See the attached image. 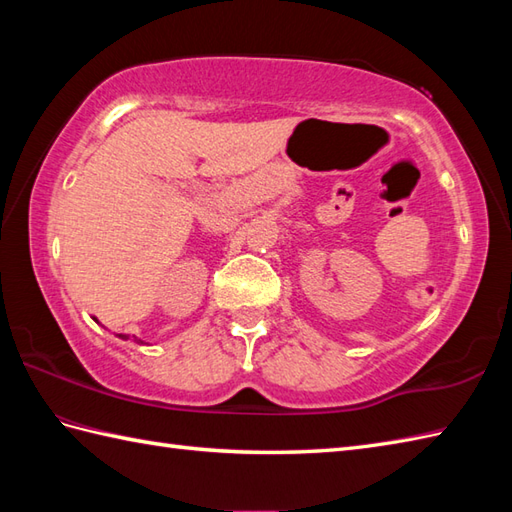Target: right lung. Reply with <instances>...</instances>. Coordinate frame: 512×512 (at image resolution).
Here are the masks:
<instances>
[{
  "instance_id": "obj_1",
  "label": "right lung",
  "mask_w": 512,
  "mask_h": 512,
  "mask_svg": "<svg viewBox=\"0 0 512 512\" xmlns=\"http://www.w3.org/2000/svg\"><path fill=\"white\" fill-rule=\"evenodd\" d=\"M118 336H121V339H123V341H127V339H129V336H127V334H118ZM134 341H136V343H143V341H140V339H136V336H134Z\"/></svg>"
}]
</instances>
